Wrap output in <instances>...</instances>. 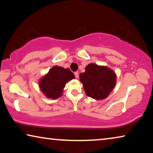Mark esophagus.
Returning <instances> with one entry per match:
<instances>
[{"label": "esophagus", "mask_w": 153, "mask_h": 153, "mask_svg": "<svg viewBox=\"0 0 153 153\" xmlns=\"http://www.w3.org/2000/svg\"><path fill=\"white\" fill-rule=\"evenodd\" d=\"M74 74H75V76H76V78H78V77H79V73H78V72H77V71L75 72Z\"/></svg>", "instance_id": "1"}]
</instances>
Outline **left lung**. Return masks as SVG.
<instances>
[{
    "label": "left lung",
    "mask_w": 153,
    "mask_h": 153,
    "mask_svg": "<svg viewBox=\"0 0 153 153\" xmlns=\"http://www.w3.org/2000/svg\"><path fill=\"white\" fill-rule=\"evenodd\" d=\"M79 81L88 97L95 100L108 97L116 86L117 76L109 67L90 63L85 67V72L79 75Z\"/></svg>",
    "instance_id": "1"
}]
</instances>
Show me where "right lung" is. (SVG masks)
Listing matches in <instances>:
<instances>
[{"label": "right lung", "mask_w": 153, "mask_h": 153, "mask_svg": "<svg viewBox=\"0 0 153 153\" xmlns=\"http://www.w3.org/2000/svg\"><path fill=\"white\" fill-rule=\"evenodd\" d=\"M74 74L69 68L55 65L38 81V84L45 97L51 99H56L63 95L65 84L75 79Z\"/></svg>", "instance_id": "1"}]
</instances>
